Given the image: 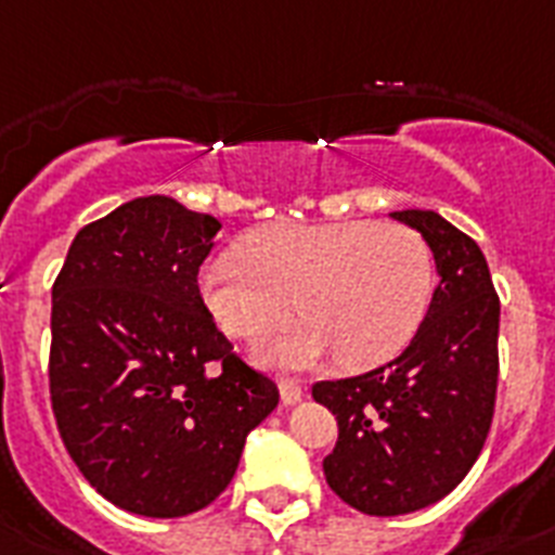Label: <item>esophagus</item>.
I'll return each mask as SVG.
<instances>
[{
    "mask_svg": "<svg viewBox=\"0 0 555 555\" xmlns=\"http://www.w3.org/2000/svg\"><path fill=\"white\" fill-rule=\"evenodd\" d=\"M281 397L286 405H292V402H297L300 397H304V383L297 377H286L281 379Z\"/></svg>",
    "mask_w": 555,
    "mask_h": 555,
    "instance_id": "1",
    "label": "esophagus"
}]
</instances>
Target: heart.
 I'll return each instance as SVG.
<instances>
[{
    "instance_id": "heart-1",
    "label": "heart",
    "mask_w": 555,
    "mask_h": 555,
    "mask_svg": "<svg viewBox=\"0 0 555 555\" xmlns=\"http://www.w3.org/2000/svg\"><path fill=\"white\" fill-rule=\"evenodd\" d=\"M218 326L258 340L304 318L272 357L309 365L334 351L343 369H371L400 354L423 323L434 292L431 249L405 223L278 221L241 241L201 278Z\"/></svg>"
}]
</instances>
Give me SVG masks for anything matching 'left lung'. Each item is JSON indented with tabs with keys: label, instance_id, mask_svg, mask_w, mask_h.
Segmentation results:
<instances>
[{
	"label": "left lung",
	"instance_id": "8db88e82",
	"mask_svg": "<svg viewBox=\"0 0 555 555\" xmlns=\"http://www.w3.org/2000/svg\"><path fill=\"white\" fill-rule=\"evenodd\" d=\"M391 218L416 229L437 260L423 326L391 363L311 386L337 416L328 488L369 516L428 507L465 479L491 431L499 379V297L482 249L431 209Z\"/></svg>",
	"mask_w": 555,
	"mask_h": 555
}]
</instances>
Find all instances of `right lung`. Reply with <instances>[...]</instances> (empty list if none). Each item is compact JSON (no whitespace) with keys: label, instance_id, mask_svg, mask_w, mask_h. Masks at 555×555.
<instances>
[{"label":"right lung","instance_id":"add662e5","mask_svg":"<svg viewBox=\"0 0 555 555\" xmlns=\"http://www.w3.org/2000/svg\"><path fill=\"white\" fill-rule=\"evenodd\" d=\"M218 229L164 195L135 198L79 229L53 283L59 434L87 482L130 514L176 519L215 502L281 400L201 297Z\"/></svg>","mask_w":555,"mask_h":555}]
</instances>
